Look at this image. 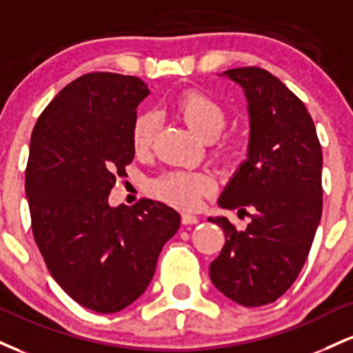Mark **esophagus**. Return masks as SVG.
<instances>
[{
  "instance_id": "34e87169",
  "label": "esophagus",
  "mask_w": 353,
  "mask_h": 353,
  "mask_svg": "<svg viewBox=\"0 0 353 353\" xmlns=\"http://www.w3.org/2000/svg\"><path fill=\"white\" fill-rule=\"evenodd\" d=\"M181 223H183V225H196L198 219L195 215H190V213H181Z\"/></svg>"
}]
</instances>
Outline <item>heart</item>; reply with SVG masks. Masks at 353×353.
<instances>
[{
	"instance_id": "heart-1",
	"label": "heart",
	"mask_w": 353,
	"mask_h": 353,
	"mask_svg": "<svg viewBox=\"0 0 353 353\" xmlns=\"http://www.w3.org/2000/svg\"><path fill=\"white\" fill-rule=\"evenodd\" d=\"M175 112L178 117L187 123L196 137L201 140H213L219 137L221 130L227 125V113L208 94L200 90H187L175 100ZM157 120L153 114L141 113L132 126V146L134 153H145L152 146L153 137H155ZM239 143L223 145V153L227 157H235L239 153ZM213 190L212 180L201 173H183L170 172L157 178L153 181V192L161 200L168 201L170 205L181 210H193L200 205L201 198L208 195Z\"/></svg>"
}]
</instances>
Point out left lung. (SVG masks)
I'll use <instances>...</instances> for the list:
<instances>
[{
    "label": "left lung",
    "instance_id": "left-lung-1",
    "mask_svg": "<svg viewBox=\"0 0 353 353\" xmlns=\"http://www.w3.org/2000/svg\"><path fill=\"white\" fill-rule=\"evenodd\" d=\"M223 74L245 91L250 138L219 205L248 209L252 221L239 232L210 216L225 233L210 279L233 302L260 307L292 287L310 252L322 219V146L310 113L279 78L256 66Z\"/></svg>",
    "mask_w": 353,
    "mask_h": 353
}]
</instances>
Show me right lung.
I'll list each match as a JSON object with an SVG mask.
<instances>
[{"instance_id":"add662e5","label":"right lung","mask_w":353,"mask_h":353,"mask_svg":"<svg viewBox=\"0 0 353 353\" xmlns=\"http://www.w3.org/2000/svg\"><path fill=\"white\" fill-rule=\"evenodd\" d=\"M148 93L137 77L83 74L51 100L31 133L25 188L34 241L59 287L98 314L143 295L180 227L176 210L161 201L108 203L133 161L132 126Z\"/></svg>"}]
</instances>
